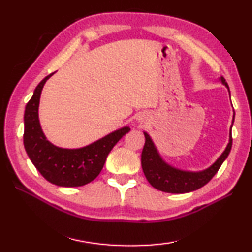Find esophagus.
I'll return each mask as SVG.
<instances>
[{
	"label": "esophagus",
	"mask_w": 252,
	"mask_h": 252,
	"mask_svg": "<svg viewBox=\"0 0 252 252\" xmlns=\"http://www.w3.org/2000/svg\"><path fill=\"white\" fill-rule=\"evenodd\" d=\"M139 120H140V122H143V118L142 117H139Z\"/></svg>",
	"instance_id": "34e87169"
}]
</instances>
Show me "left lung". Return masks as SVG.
<instances>
[{
	"label": "left lung",
	"instance_id": "obj_1",
	"mask_svg": "<svg viewBox=\"0 0 252 252\" xmlns=\"http://www.w3.org/2000/svg\"><path fill=\"white\" fill-rule=\"evenodd\" d=\"M221 82L229 90L228 83L225 82L223 78H221ZM144 136H146V143H144L141 155V164L144 176L153 188L168 193L191 192V191L198 190L204 185H207L213 176L218 172L221 164L229 156L232 147V136L230 133L228 146L222 155L218 158V160L210 168L203 170V171L191 172L173 168L167 162H164L158 152L150 135L147 132H144Z\"/></svg>",
	"mask_w": 252,
	"mask_h": 252
}]
</instances>
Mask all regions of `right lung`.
Masks as SVG:
<instances>
[{"label": "right lung", "instance_id": "add662e5", "mask_svg": "<svg viewBox=\"0 0 252 252\" xmlns=\"http://www.w3.org/2000/svg\"><path fill=\"white\" fill-rule=\"evenodd\" d=\"M52 74L41 81L25 106L24 148L32 163L49 182L60 187H81L99 176L110 151L130 131V127H121L80 149L55 147L46 140L39 120L42 89Z\"/></svg>", "mask_w": 252, "mask_h": 252}]
</instances>
